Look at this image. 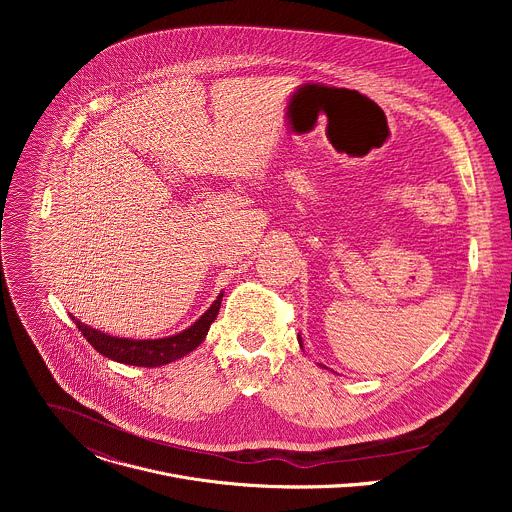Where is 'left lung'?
Listing matches in <instances>:
<instances>
[{
	"label": "left lung",
	"mask_w": 512,
	"mask_h": 512,
	"mask_svg": "<svg viewBox=\"0 0 512 512\" xmlns=\"http://www.w3.org/2000/svg\"><path fill=\"white\" fill-rule=\"evenodd\" d=\"M298 340H300V336H298ZM300 344H302V340H300Z\"/></svg>",
	"instance_id": "8db88e82"
}]
</instances>
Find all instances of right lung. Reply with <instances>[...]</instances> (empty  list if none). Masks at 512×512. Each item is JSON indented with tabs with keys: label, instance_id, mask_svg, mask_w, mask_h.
Here are the masks:
<instances>
[{
	"label": "right lung",
	"instance_id": "1",
	"mask_svg": "<svg viewBox=\"0 0 512 512\" xmlns=\"http://www.w3.org/2000/svg\"><path fill=\"white\" fill-rule=\"evenodd\" d=\"M221 302H223V294L214 300V304L190 328H186L180 334L158 338V340L117 338V336L103 334L91 326H85L75 318L72 320H75L81 334L91 342V346L99 354L123 364H133V367H162V364H168L192 352L204 340L210 324L216 320L218 310H221Z\"/></svg>",
	"mask_w": 512,
	"mask_h": 512
}]
</instances>
